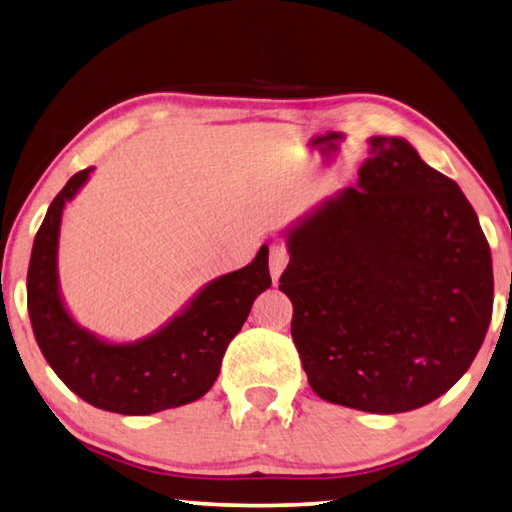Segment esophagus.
<instances>
[{
    "instance_id": "1",
    "label": "esophagus",
    "mask_w": 512,
    "mask_h": 512,
    "mask_svg": "<svg viewBox=\"0 0 512 512\" xmlns=\"http://www.w3.org/2000/svg\"><path fill=\"white\" fill-rule=\"evenodd\" d=\"M288 263H290L288 249H285L283 245H272L270 247V274H272L274 283H279L281 274L285 267H288Z\"/></svg>"
}]
</instances>
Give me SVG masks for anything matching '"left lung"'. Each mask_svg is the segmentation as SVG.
Listing matches in <instances>:
<instances>
[{"label":"left lung","mask_w":512,"mask_h":512,"mask_svg":"<svg viewBox=\"0 0 512 512\" xmlns=\"http://www.w3.org/2000/svg\"><path fill=\"white\" fill-rule=\"evenodd\" d=\"M357 186L285 229L292 339L321 400L402 414L470 369L492 317V256L454 179L371 137Z\"/></svg>","instance_id":"1"}]
</instances>
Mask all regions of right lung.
Wrapping results in <instances>:
<instances>
[{
	"instance_id": "obj_1",
	"label": "right lung",
	"mask_w": 512,
	"mask_h": 512,
	"mask_svg": "<svg viewBox=\"0 0 512 512\" xmlns=\"http://www.w3.org/2000/svg\"><path fill=\"white\" fill-rule=\"evenodd\" d=\"M92 170H80L53 197L33 240L26 294L35 342L58 378L98 409L148 416L188 405L213 387L229 342L258 294L272 285L270 249L263 245L242 270L206 283L155 333L134 342H107L71 317L58 281L62 211Z\"/></svg>"
}]
</instances>
